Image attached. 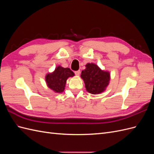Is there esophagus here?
Segmentation results:
<instances>
[{
	"label": "esophagus",
	"instance_id": "1",
	"mask_svg": "<svg viewBox=\"0 0 154 154\" xmlns=\"http://www.w3.org/2000/svg\"><path fill=\"white\" fill-rule=\"evenodd\" d=\"M74 73H75L76 76H79L80 74V70H78V71H76L74 72Z\"/></svg>",
	"mask_w": 154,
	"mask_h": 154
}]
</instances>
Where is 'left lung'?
<instances>
[{"mask_svg":"<svg viewBox=\"0 0 154 154\" xmlns=\"http://www.w3.org/2000/svg\"><path fill=\"white\" fill-rule=\"evenodd\" d=\"M85 67V69L82 71L81 78L84 81L87 91L92 94H98L105 91L109 84L110 72L101 70L93 63H88Z\"/></svg>","mask_w":154,"mask_h":154,"instance_id":"1","label":"left lung"}]
</instances>
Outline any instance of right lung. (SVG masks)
<instances>
[{"mask_svg": "<svg viewBox=\"0 0 154 154\" xmlns=\"http://www.w3.org/2000/svg\"><path fill=\"white\" fill-rule=\"evenodd\" d=\"M74 73L69 68H64L58 66L53 72L46 74L45 82L48 87L56 93L63 92L67 80L73 77Z\"/></svg>", "mask_w": 154, "mask_h": 154, "instance_id": "add662e5", "label": "right lung"}]
</instances>
